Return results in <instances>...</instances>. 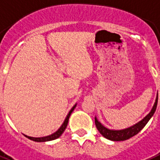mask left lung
<instances>
[{
	"label": "left lung",
	"instance_id": "left-lung-1",
	"mask_svg": "<svg viewBox=\"0 0 160 160\" xmlns=\"http://www.w3.org/2000/svg\"><path fill=\"white\" fill-rule=\"evenodd\" d=\"M157 103H158V96L156 98L155 103L153 105V108L151 110V112L146 116L143 120H141L140 122L136 123L135 125H133L132 127L126 128V129H122V130H110L108 129L107 128H105L104 126H102L97 118H95V124L97 127L98 130L99 131V133L102 134L104 138L109 139V140L112 141H123L128 138H132L134 135H136L137 133H138L143 127L147 124V122H148V120L150 119L151 117L153 116L154 112H155L156 108H157Z\"/></svg>",
	"mask_w": 160,
	"mask_h": 160
}]
</instances>
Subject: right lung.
I'll list each match as a JSON object with an SVG mask.
<instances>
[{
  "label": "right lung",
  "mask_w": 160,
  "mask_h": 160,
  "mask_svg": "<svg viewBox=\"0 0 160 160\" xmlns=\"http://www.w3.org/2000/svg\"><path fill=\"white\" fill-rule=\"evenodd\" d=\"M75 107H76V105H74L73 107H72V108L70 110V112H68V114L67 118H65V120H64V122H63L62 125L61 126L60 128H59V129H58V130L57 131L56 133H52V134H51V135H49V136L42 137V138H33V137H29V136H27V135H25V136H26L27 138L31 139V140L36 141V142H46V141L54 140V139H56V138H59V137H60V136L62 134V133L64 132V130L66 129L67 125H68V122L69 117H70V115H71V113L72 112V111L74 110Z\"/></svg>",
  "instance_id": "add662e5"
}]
</instances>
